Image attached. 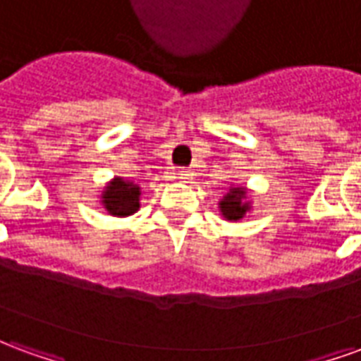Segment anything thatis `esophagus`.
I'll list each match as a JSON object with an SVG mask.
<instances>
[{
	"instance_id": "34e87169",
	"label": "esophagus",
	"mask_w": 361,
	"mask_h": 361,
	"mask_svg": "<svg viewBox=\"0 0 361 361\" xmlns=\"http://www.w3.org/2000/svg\"><path fill=\"white\" fill-rule=\"evenodd\" d=\"M178 180H193V172H191L189 168H180V170H178Z\"/></svg>"
}]
</instances>
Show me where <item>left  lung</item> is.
<instances>
[{
  "mask_svg": "<svg viewBox=\"0 0 361 361\" xmlns=\"http://www.w3.org/2000/svg\"><path fill=\"white\" fill-rule=\"evenodd\" d=\"M245 201V189L243 188H232L222 201H220V212L224 214L226 220H240L243 214L250 211V203Z\"/></svg>",
  "mask_w": 361,
  "mask_h": 361,
  "instance_id": "8db88e82",
  "label": "left lung"
}]
</instances>
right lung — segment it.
Listing matches in <instances>:
<instances>
[{
  "label": "right lung",
  "mask_w": 361,
  "mask_h": 361,
  "mask_svg": "<svg viewBox=\"0 0 361 361\" xmlns=\"http://www.w3.org/2000/svg\"><path fill=\"white\" fill-rule=\"evenodd\" d=\"M139 195L141 189L135 183L116 178L102 193V203L114 216H129L139 209Z\"/></svg>",
  "instance_id": "right-lung-1"
}]
</instances>
